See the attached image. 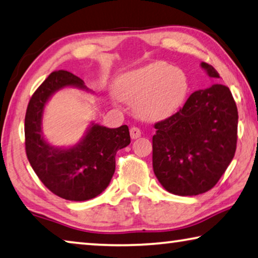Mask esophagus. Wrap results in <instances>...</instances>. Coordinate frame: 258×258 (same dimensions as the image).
I'll list each match as a JSON object with an SVG mask.
<instances>
[{"label":"esophagus","mask_w":258,"mask_h":258,"mask_svg":"<svg viewBox=\"0 0 258 258\" xmlns=\"http://www.w3.org/2000/svg\"><path fill=\"white\" fill-rule=\"evenodd\" d=\"M130 134H131V138H132V139H138L139 137L141 136V131L139 130L138 127H136V126H133V127L130 130Z\"/></svg>","instance_id":"34e87169"}]
</instances>
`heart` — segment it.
Instances as JSON below:
<instances>
[{
  "instance_id": "heart-1",
  "label": "heart",
  "mask_w": 258,
  "mask_h": 258,
  "mask_svg": "<svg viewBox=\"0 0 258 258\" xmlns=\"http://www.w3.org/2000/svg\"><path fill=\"white\" fill-rule=\"evenodd\" d=\"M121 99L136 102L139 116L161 120L173 114L188 92V79L181 69L164 62H155L126 72L116 84Z\"/></svg>"
}]
</instances>
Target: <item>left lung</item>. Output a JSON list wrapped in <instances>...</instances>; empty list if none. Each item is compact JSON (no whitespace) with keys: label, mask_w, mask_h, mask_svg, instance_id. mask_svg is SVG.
<instances>
[{"label":"left lung","mask_w":258,"mask_h":258,"mask_svg":"<svg viewBox=\"0 0 258 258\" xmlns=\"http://www.w3.org/2000/svg\"><path fill=\"white\" fill-rule=\"evenodd\" d=\"M210 78H219L201 63ZM153 169L170 193L194 196L218 182L236 149L238 109L230 88L215 84L188 97L177 113L155 124Z\"/></svg>","instance_id":"left-lung-1"}]
</instances>
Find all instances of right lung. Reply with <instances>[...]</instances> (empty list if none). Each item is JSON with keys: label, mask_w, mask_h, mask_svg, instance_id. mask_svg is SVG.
Returning a JSON list of instances; mask_svg holds the SVG:
<instances>
[{"label": "right lung", "mask_w": 258, "mask_h": 258, "mask_svg": "<svg viewBox=\"0 0 258 258\" xmlns=\"http://www.w3.org/2000/svg\"><path fill=\"white\" fill-rule=\"evenodd\" d=\"M77 87L89 92L79 77L59 70L51 72L36 89L25 116V148L31 166L49 190L69 201H87L109 186L116 169V153L130 145L126 125L109 128L92 122L77 145L62 148L44 140V107L56 92Z\"/></svg>", "instance_id": "add662e5"}]
</instances>
